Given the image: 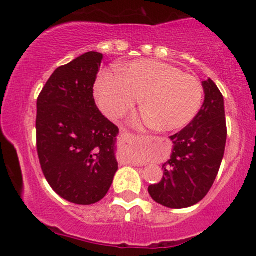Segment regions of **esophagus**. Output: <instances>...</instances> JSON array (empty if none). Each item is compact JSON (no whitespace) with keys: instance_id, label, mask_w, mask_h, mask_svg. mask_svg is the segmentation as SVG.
<instances>
[{"instance_id":"1","label":"esophagus","mask_w":256,"mask_h":256,"mask_svg":"<svg viewBox=\"0 0 256 256\" xmlns=\"http://www.w3.org/2000/svg\"><path fill=\"white\" fill-rule=\"evenodd\" d=\"M125 137H128V138H131V134H125Z\"/></svg>"}]
</instances>
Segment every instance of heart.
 Here are the masks:
<instances>
[{"label":"heart","instance_id":"heart-1","mask_svg":"<svg viewBox=\"0 0 256 256\" xmlns=\"http://www.w3.org/2000/svg\"><path fill=\"white\" fill-rule=\"evenodd\" d=\"M98 107L110 119L126 116L142 98L146 110L140 122L158 131H177L198 116L204 86L195 76L154 60H137L122 72L106 71L95 86Z\"/></svg>","mask_w":256,"mask_h":256}]
</instances>
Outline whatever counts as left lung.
Wrapping results in <instances>:
<instances>
[{
	"instance_id": "8db88e82",
	"label": "left lung",
	"mask_w": 256,
	"mask_h": 256,
	"mask_svg": "<svg viewBox=\"0 0 256 256\" xmlns=\"http://www.w3.org/2000/svg\"><path fill=\"white\" fill-rule=\"evenodd\" d=\"M204 102L186 128L171 136L173 152L164 164V177L149 185L158 204L168 208H186L207 195L224 158L226 136L224 98L212 79L204 80Z\"/></svg>"
}]
</instances>
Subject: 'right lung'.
Returning <instances> with one entry per match:
<instances>
[{"mask_svg":"<svg viewBox=\"0 0 256 256\" xmlns=\"http://www.w3.org/2000/svg\"><path fill=\"white\" fill-rule=\"evenodd\" d=\"M104 55L89 52L58 67L37 98V152L58 196L92 204L107 195L118 170L119 128L100 112L94 84Z\"/></svg>","mask_w":256,"mask_h":256,"instance_id":"obj_1","label":"right lung"}]
</instances>
